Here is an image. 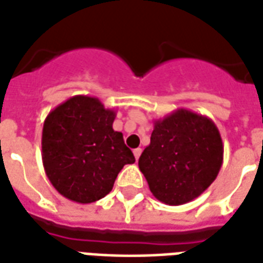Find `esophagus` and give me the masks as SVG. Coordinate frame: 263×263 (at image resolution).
I'll return each instance as SVG.
<instances>
[{
    "mask_svg": "<svg viewBox=\"0 0 263 263\" xmlns=\"http://www.w3.org/2000/svg\"><path fill=\"white\" fill-rule=\"evenodd\" d=\"M140 153H142V149H140V147H138V149H135V150H134V156H135V158H136V160H138V158H139Z\"/></svg>",
    "mask_w": 263,
    "mask_h": 263,
    "instance_id": "34e87169",
    "label": "esophagus"
}]
</instances>
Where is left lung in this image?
Instances as JSON below:
<instances>
[{
  "label": "left lung",
  "instance_id": "obj_1",
  "mask_svg": "<svg viewBox=\"0 0 263 263\" xmlns=\"http://www.w3.org/2000/svg\"><path fill=\"white\" fill-rule=\"evenodd\" d=\"M223 163L219 129L207 116L178 109L154 120L139 157L150 192L168 205H182L210 187Z\"/></svg>",
  "mask_w": 263,
  "mask_h": 263
}]
</instances>
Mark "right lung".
Segmentation results:
<instances>
[{"instance_id":"obj_1","label":"right lung","mask_w":263,"mask_h":263,"mask_svg":"<svg viewBox=\"0 0 263 263\" xmlns=\"http://www.w3.org/2000/svg\"><path fill=\"white\" fill-rule=\"evenodd\" d=\"M116 110L95 96H71L44 121L43 164L52 186L80 204L103 198L125 164L135 157L121 132L113 129Z\"/></svg>"}]
</instances>
